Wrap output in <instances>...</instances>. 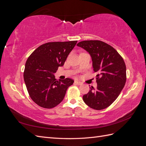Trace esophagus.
<instances>
[{
    "label": "esophagus",
    "instance_id": "34e87169",
    "mask_svg": "<svg viewBox=\"0 0 146 146\" xmlns=\"http://www.w3.org/2000/svg\"><path fill=\"white\" fill-rule=\"evenodd\" d=\"M74 83L76 84V85H82V82H80V81H78V80H76L74 82Z\"/></svg>",
    "mask_w": 146,
    "mask_h": 146
}]
</instances>
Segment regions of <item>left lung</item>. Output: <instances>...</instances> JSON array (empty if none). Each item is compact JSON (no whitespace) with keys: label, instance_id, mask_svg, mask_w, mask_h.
<instances>
[{"label":"left lung","instance_id":"obj_1","mask_svg":"<svg viewBox=\"0 0 146 146\" xmlns=\"http://www.w3.org/2000/svg\"><path fill=\"white\" fill-rule=\"evenodd\" d=\"M77 46L89 53L92 67L97 73L98 86H91L83 96L88 106L96 110H103L112 104L125 86L126 66L122 57L108 44L98 40L83 41Z\"/></svg>","mask_w":146,"mask_h":146}]
</instances>
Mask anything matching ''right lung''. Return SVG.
Returning <instances> with one entry per match:
<instances>
[{
    "instance_id": "obj_1",
    "label": "right lung",
    "mask_w": 146,
    "mask_h": 146,
    "mask_svg": "<svg viewBox=\"0 0 146 146\" xmlns=\"http://www.w3.org/2000/svg\"><path fill=\"white\" fill-rule=\"evenodd\" d=\"M77 41L51 42L38 47L28 58L24 79L29 96L40 107L52 108L64 98L74 80L66 78L57 80L54 74L64 65Z\"/></svg>"
}]
</instances>
